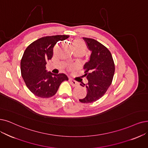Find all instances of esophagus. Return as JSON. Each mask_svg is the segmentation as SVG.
<instances>
[{"mask_svg":"<svg viewBox=\"0 0 148 148\" xmlns=\"http://www.w3.org/2000/svg\"><path fill=\"white\" fill-rule=\"evenodd\" d=\"M69 81H70V84H71V85L72 86H76L78 85V82H76V81H75V80H73V79H69Z\"/></svg>","mask_w":148,"mask_h":148,"instance_id":"1","label":"esophagus"}]
</instances>
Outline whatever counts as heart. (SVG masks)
I'll return each mask as SVG.
<instances>
[{"label": "heart", "mask_w": 148, "mask_h": 148, "mask_svg": "<svg viewBox=\"0 0 148 148\" xmlns=\"http://www.w3.org/2000/svg\"><path fill=\"white\" fill-rule=\"evenodd\" d=\"M74 49H78L85 50L86 45L85 44L79 40H75L73 42Z\"/></svg>", "instance_id": "b5f03b06"}]
</instances>
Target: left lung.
Instances as JSON below:
<instances>
[{
    "label": "left lung",
    "instance_id": "left-lung-1",
    "mask_svg": "<svg viewBox=\"0 0 148 148\" xmlns=\"http://www.w3.org/2000/svg\"><path fill=\"white\" fill-rule=\"evenodd\" d=\"M91 51L89 61L84 66V77L88 80L85 84L87 95L80 98L82 103H90L101 98L110 86L115 72V64L110 51L97 40L83 38Z\"/></svg>",
    "mask_w": 148,
    "mask_h": 148
}]
</instances>
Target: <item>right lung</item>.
Masks as SVG:
<instances>
[{
  "label": "right lung",
  "instance_id": "1",
  "mask_svg": "<svg viewBox=\"0 0 148 148\" xmlns=\"http://www.w3.org/2000/svg\"><path fill=\"white\" fill-rule=\"evenodd\" d=\"M69 38V35L41 38L29 45L23 53L21 61V75L28 89L36 96L51 97L56 94L62 82L69 80L66 75L48 72L45 67L47 61L53 55L56 43Z\"/></svg>",
  "mask_w": 148,
  "mask_h": 148
}]
</instances>
